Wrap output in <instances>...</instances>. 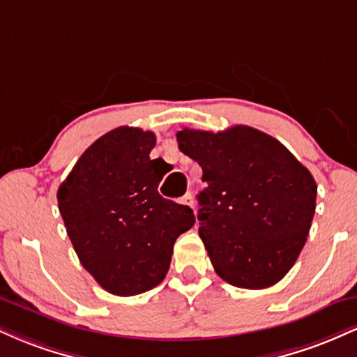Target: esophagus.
Listing matches in <instances>:
<instances>
[{"mask_svg":"<svg viewBox=\"0 0 357 357\" xmlns=\"http://www.w3.org/2000/svg\"><path fill=\"white\" fill-rule=\"evenodd\" d=\"M181 203H183V204H186V206L195 208V199H192V195H191V192H186V195L183 196V198H181Z\"/></svg>","mask_w":357,"mask_h":357,"instance_id":"1","label":"esophagus"}]
</instances>
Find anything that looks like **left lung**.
I'll use <instances>...</instances> for the list:
<instances>
[{
  "label": "left lung",
  "instance_id": "1",
  "mask_svg": "<svg viewBox=\"0 0 357 357\" xmlns=\"http://www.w3.org/2000/svg\"><path fill=\"white\" fill-rule=\"evenodd\" d=\"M179 151L203 169L199 236L215 272L240 289H267L304 248L317 184L287 147L261 130L183 129Z\"/></svg>",
  "mask_w": 357,
  "mask_h": 357
}]
</instances>
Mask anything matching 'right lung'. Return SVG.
Returning <instances> with one entry per match:
<instances>
[{"mask_svg":"<svg viewBox=\"0 0 357 357\" xmlns=\"http://www.w3.org/2000/svg\"><path fill=\"white\" fill-rule=\"evenodd\" d=\"M151 130L117 127L80 155L56 199L80 264L102 289L129 297L165 280L174 241L195 225L190 206L158 192L166 162Z\"/></svg>","mask_w":357,"mask_h":357,"instance_id":"1","label":"right lung"}]
</instances>
